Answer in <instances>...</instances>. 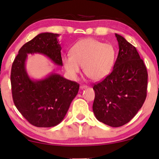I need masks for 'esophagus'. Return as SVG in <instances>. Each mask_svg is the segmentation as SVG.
I'll use <instances>...</instances> for the list:
<instances>
[{"label":"esophagus","mask_w":159,"mask_h":159,"mask_svg":"<svg viewBox=\"0 0 159 159\" xmlns=\"http://www.w3.org/2000/svg\"><path fill=\"white\" fill-rule=\"evenodd\" d=\"M88 88V86L85 85V84H81V85H80V89H81V90H82V89H84V88Z\"/></svg>","instance_id":"esophagus-1"}]
</instances>
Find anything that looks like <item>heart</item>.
<instances>
[{
  "label": "heart",
  "mask_w": 159,
  "mask_h": 159,
  "mask_svg": "<svg viewBox=\"0 0 159 159\" xmlns=\"http://www.w3.org/2000/svg\"><path fill=\"white\" fill-rule=\"evenodd\" d=\"M116 59V50L112 45L92 38L80 40L71 47L70 55L62 58L64 69L75 77L83 66L85 76L93 81H99L109 75Z\"/></svg>",
  "instance_id": "1"
}]
</instances>
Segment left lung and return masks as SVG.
<instances>
[{"instance_id":"obj_1","label":"left lung","mask_w":159,"mask_h":159,"mask_svg":"<svg viewBox=\"0 0 159 159\" xmlns=\"http://www.w3.org/2000/svg\"><path fill=\"white\" fill-rule=\"evenodd\" d=\"M119 54L114 69L94 84L93 110L98 120L113 127L129 122L142 107L147 95L148 72L136 48L115 34Z\"/></svg>"}]
</instances>
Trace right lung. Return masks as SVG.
<instances>
[{"mask_svg": "<svg viewBox=\"0 0 159 159\" xmlns=\"http://www.w3.org/2000/svg\"><path fill=\"white\" fill-rule=\"evenodd\" d=\"M58 34L40 33L19 49L12 64L11 84L13 101L21 115L38 127L58 125L79 91L77 82L52 73L45 79L31 80L25 69L27 54L41 53L62 66Z\"/></svg>", "mask_w": 159, "mask_h": 159, "instance_id": "obj_1", "label": "right lung"}]
</instances>
